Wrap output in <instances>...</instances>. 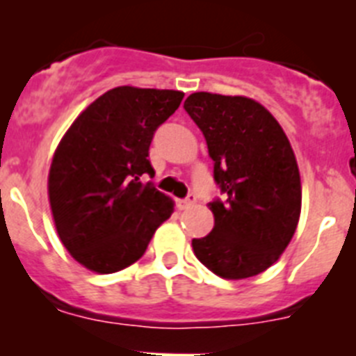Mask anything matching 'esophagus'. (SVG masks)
Segmentation results:
<instances>
[{
    "label": "esophagus",
    "mask_w": 356,
    "mask_h": 356,
    "mask_svg": "<svg viewBox=\"0 0 356 356\" xmlns=\"http://www.w3.org/2000/svg\"><path fill=\"white\" fill-rule=\"evenodd\" d=\"M194 203H196V196H194V194H188V196L185 197V200H178V201H176V205H178V209H180V210L188 209V207H193Z\"/></svg>",
    "instance_id": "1"
}]
</instances>
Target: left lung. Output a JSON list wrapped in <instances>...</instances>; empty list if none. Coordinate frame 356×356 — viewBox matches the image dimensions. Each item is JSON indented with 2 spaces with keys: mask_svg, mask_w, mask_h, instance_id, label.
<instances>
[{
  "mask_svg": "<svg viewBox=\"0 0 356 356\" xmlns=\"http://www.w3.org/2000/svg\"><path fill=\"white\" fill-rule=\"evenodd\" d=\"M185 112L205 135L213 180V228L193 238L201 264L226 280L260 275L289 246L301 212V180L287 135L244 96L194 92Z\"/></svg>",
  "mask_w": 356,
  "mask_h": 356,
  "instance_id": "obj_1",
  "label": "left lung"
}]
</instances>
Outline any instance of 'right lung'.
I'll use <instances>...</instances> for the list:
<instances>
[{
  "label": "right lung",
  "instance_id": "right-lung-1",
  "mask_svg": "<svg viewBox=\"0 0 356 356\" xmlns=\"http://www.w3.org/2000/svg\"><path fill=\"white\" fill-rule=\"evenodd\" d=\"M180 90L115 87L72 122L48 178L56 232L72 259L99 275L140 259L172 200L140 176H153L149 144L180 106Z\"/></svg>",
  "mask_w": 356,
  "mask_h": 356
}]
</instances>
